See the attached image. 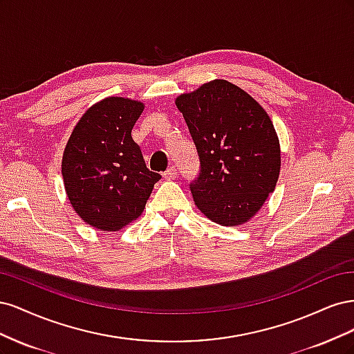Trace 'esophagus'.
<instances>
[{"label": "esophagus", "instance_id": "34e87169", "mask_svg": "<svg viewBox=\"0 0 354 354\" xmlns=\"http://www.w3.org/2000/svg\"><path fill=\"white\" fill-rule=\"evenodd\" d=\"M177 177V169H176V167H171V168H168L165 173H164V178H167V180H174Z\"/></svg>", "mask_w": 354, "mask_h": 354}]
</instances>
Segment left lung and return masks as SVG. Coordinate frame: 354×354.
Instances as JSON below:
<instances>
[{
    "label": "left lung",
    "mask_w": 354,
    "mask_h": 354,
    "mask_svg": "<svg viewBox=\"0 0 354 354\" xmlns=\"http://www.w3.org/2000/svg\"><path fill=\"white\" fill-rule=\"evenodd\" d=\"M199 158L190 181L198 208L223 226H238L274 190L279 140L269 115L248 93L224 80L203 84L176 100Z\"/></svg>",
    "instance_id": "8db88e82"
}]
</instances>
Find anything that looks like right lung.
Instances as JSON below:
<instances>
[{
  "label": "right lung",
  "instance_id": "obj_1",
  "mask_svg": "<svg viewBox=\"0 0 354 354\" xmlns=\"http://www.w3.org/2000/svg\"><path fill=\"white\" fill-rule=\"evenodd\" d=\"M143 103L108 97L82 115L69 137L62 174L73 209L90 226L120 230L140 216L160 174L146 167L131 130Z\"/></svg>",
  "mask_w": 354,
  "mask_h": 354
}]
</instances>
